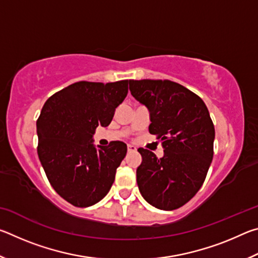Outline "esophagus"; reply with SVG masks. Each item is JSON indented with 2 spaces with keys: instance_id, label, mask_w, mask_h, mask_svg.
Masks as SVG:
<instances>
[{
  "instance_id": "obj_1",
  "label": "esophagus",
  "mask_w": 258,
  "mask_h": 258,
  "mask_svg": "<svg viewBox=\"0 0 258 258\" xmlns=\"http://www.w3.org/2000/svg\"><path fill=\"white\" fill-rule=\"evenodd\" d=\"M127 150H128V152H135V151H137V147L133 146V145H128Z\"/></svg>"
}]
</instances>
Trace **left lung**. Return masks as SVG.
I'll return each mask as SVG.
<instances>
[{
    "label": "left lung",
    "mask_w": 258,
    "mask_h": 258,
    "mask_svg": "<svg viewBox=\"0 0 258 258\" xmlns=\"http://www.w3.org/2000/svg\"><path fill=\"white\" fill-rule=\"evenodd\" d=\"M135 100L149 110V132L163 141L158 158L143 148L137 169L139 190L147 203L163 211L180 208L202 187L213 160L215 128L197 94L171 81H130Z\"/></svg>",
    "instance_id": "1"
}]
</instances>
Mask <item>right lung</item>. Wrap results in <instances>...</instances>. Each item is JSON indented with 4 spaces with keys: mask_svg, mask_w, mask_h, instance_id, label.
Returning <instances> with one entry per match:
<instances>
[{
    "mask_svg": "<svg viewBox=\"0 0 258 258\" xmlns=\"http://www.w3.org/2000/svg\"><path fill=\"white\" fill-rule=\"evenodd\" d=\"M130 81L77 82L46 100L36 123L37 154L47 180L64 200L89 207L106 197L127 146L95 147L99 125L111 123L128 92Z\"/></svg>",
    "mask_w": 258,
    "mask_h": 258,
    "instance_id": "add662e5",
    "label": "right lung"
}]
</instances>
